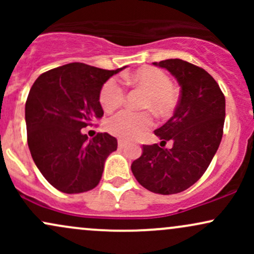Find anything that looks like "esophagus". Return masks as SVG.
<instances>
[{
	"instance_id": "1",
	"label": "esophagus",
	"mask_w": 254,
	"mask_h": 254,
	"mask_svg": "<svg viewBox=\"0 0 254 254\" xmlns=\"http://www.w3.org/2000/svg\"><path fill=\"white\" fill-rule=\"evenodd\" d=\"M118 147L121 148V149H123V148L127 147V143H125L123 139H119V141H118Z\"/></svg>"
}]
</instances>
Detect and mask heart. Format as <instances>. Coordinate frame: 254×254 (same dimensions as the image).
Masks as SVG:
<instances>
[{"mask_svg": "<svg viewBox=\"0 0 254 254\" xmlns=\"http://www.w3.org/2000/svg\"><path fill=\"white\" fill-rule=\"evenodd\" d=\"M124 80L127 83L147 90L143 103L144 109H151L157 115L165 116L177 106L179 92L171 83L170 76L161 69H138L133 74L125 75ZM124 98L125 88L117 78H110L100 92V104L107 112L121 106ZM153 117L149 112L135 113L131 111H121L109 119L107 130L113 136L122 139H133L150 129Z\"/></svg>", "mask_w": 254, "mask_h": 254, "instance_id": "heart-1", "label": "heart"}]
</instances>
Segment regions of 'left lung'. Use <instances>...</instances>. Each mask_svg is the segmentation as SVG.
I'll list each match as a JSON object with an SVG mask.
<instances>
[{"label": "left lung", "mask_w": 254, "mask_h": 254, "mask_svg": "<svg viewBox=\"0 0 254 254\" xmlns=\"http://www.w3.org/2000/svg\"><path fill=\"white\" fill-rule=\"evenodd\" d=\"M177 78L180 97L173 117L154 132L160 145H143L131 165L136 180L154 193H179L203 176L218 149L223 135L226 99L216 81L199 66L179 60L161 61ZM172 142L170 150L166 141Z\"/></svg>", "instance_id": "obj_1"}]
</instances>
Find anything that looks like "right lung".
I'll use <instances>...</instances> for the list:
<instances>
[{
  "instance_id": "add662e5",
  "label": "right lung",
  "mask_w": 254,
  "mask_h": 254,
  "mask_svg": "<svg viewBox=\"0 0 254 254\" xmlns=\"http://www.w3.org/2000/svg\"><path fill=\"white\" fill-rule=\"evenodd\" d=\"M124 68L69 63L44 72L32 86L25 106L28 148L38 170L57 190L81 193L100 182L117 139L107 132L88 139L81 130L103 117L100 90Z\"/></svg>"
}]
</instances>
